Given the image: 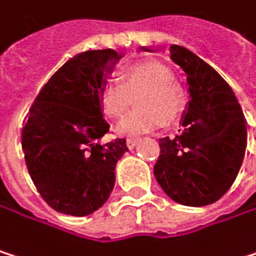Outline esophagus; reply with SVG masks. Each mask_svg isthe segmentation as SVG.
<instances>
[{
  "label": "esophagus",
  "instance_id": "esophagus-1",
  "mask_svg": "<svg viewBox=\"0 0 256 256\" xmlns=\"http://www.w3.org/2000/svg\"><path fill=\"white\" fill-rule=\"evenodd\" d=\"M138 141H140V136H129V138H127V147L134 148L138 144Z\"/></svg>",
  "mask_w": 256,
  "mask_h": 256
}]
</instances>
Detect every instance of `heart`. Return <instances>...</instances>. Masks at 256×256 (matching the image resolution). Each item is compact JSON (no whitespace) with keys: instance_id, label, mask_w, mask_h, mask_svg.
I'll return each instance as SVG.
<instances>
[{"instance_id":"b5f03b06","label":"heart","mask_w":256,"mask_h":256,"mask_svg":"<svg viewBox=\"0 0 256 256\" xmlns=\"http://www.w3.org/2000/svg\"><path fill=\"white\" fill-rule=\"evenodd\" d=\"M135 94L138 106L116 124L121 135L153 130L164 120H176L185 106L182 86L172 78L170 66L156 58L126 64L120 70V78L104 77L98 83V106L106 116L118 118L134 103Z\"/></svg>"}]
</instances>
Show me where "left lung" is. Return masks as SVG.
I'll list each match as a JSON object with an SVG mask.
<instances>
[{
  "mask_svg": "<svg viewBox=\"0 0 256 256\" xmlns=\"http://www.w3.org/2000/svg\"><path fill=\"white\" fill-rule=\"evenodd\" d=\"M170 59L186 74L190 102L184 132L159 140L153 173L174 202L205 206L218 200L240 172L248 146L246 121L234 90L211 65L179 45L170 46Z\"/></svg>",
  "mask_w": 256,
  "mask_h": 256,
  "instance_id": "left-lung-1",
  "label": "left lung"
}]
</instances>
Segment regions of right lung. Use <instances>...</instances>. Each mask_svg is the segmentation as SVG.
<instances>
[{"instance_id":"1","label":"right lung","mask_w":256,"mask_h":256,"mask_svg":"<svg viewBox=\"0 0 256 256\" xmlns=\"http://www.w3.org/2000/svg\"><path fill=\"white\" fill-rule=\"evenodd\" d=\"M121 54L78 52L44 84L21 134L30 178L58 212L88 216L102 208L115 185V167L129 150L124 138L100 144L109 132L98 106V83Z\"/></svg>"}]
</instances>
